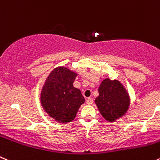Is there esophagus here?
I'll return each instance as SVG.
<instances>
[{"instance_id":"1","label":"esophagus","mask_w":160,"mask_h":160,"mask_svg":"<svg viewBox=\"0 0 160 160\" xmlns=\"http://www.w3.org/2000/svg\"><path fill=\"white\" fill-rule=\"evenodd\" d=\"M86 103H87V104H89V105H91V104H92V103H93V100H92V98H90V97H89V98L86 99Z\"/></svg>"}]
</instances>
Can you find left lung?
Segmentation results:
<instances>
[{
	"label": "left lung",
	"mask_w": 160,
	"mask_h": 160,
	"mask_svg": "<svg viewBox=\"0 0 160 160\" xmlns=\"http://www.w3.org/2000/svg\"><path fill=\"white\" fill-rule=\"evenodd\" d=\"M99 96L95 103L102 116L109 122L115 121L127 113L130 97L118 80L106 78L98 89Z\"/></svg>",
	"instance_id": "8db88e82"
}]
</instances>
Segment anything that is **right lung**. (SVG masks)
I'll return each instance as SVG.
<instances>
[{
	"instance_id": "1",
	"label": "right lung",
	"mask_w": 160,
	"mask_h": 160,
	"mask_svg": "<svg viewBox=\"0 0 160 160\" xmlns=\"http://www.w3.org/2000/svg\"><path fill=\"white\" fill-rule=\"evenodd\" d=\"M76 76L68 68L58 67L50 73L42 89V107L50 117L61 123L74 120L85 102L81 91L73 86Z\"/></svg>"
}]
</instances>
